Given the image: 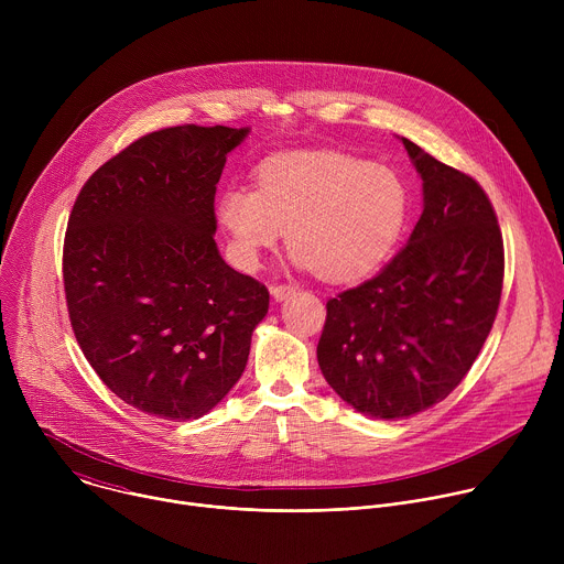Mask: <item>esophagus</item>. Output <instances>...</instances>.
Masks as SVG:
<instances>
[{
    "mask_svg": "<svg viewBox=\"0 0 564 564\" xmlns=\"http://www.w3.org/2000/svg\"><path fill=\"white\" fill-rule=\"evenodd\" d=\"M294 294V288L292 285H272V296L274 301H285Z\"/></svg>",
    "mask_w": 564,
    "mask_h": 564,
    "instance_id": "1",
    "label": "esophagus"
}]
</instances>
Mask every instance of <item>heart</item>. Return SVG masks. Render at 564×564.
Wrapping results in <instances>:
<instances>
[{
  "label": "heart",
  "mask_w": 564,
  "mask_h": 564,
  "mask_svg": "<svg viewBox=\"0 0 564 564\" xmlns=\"http://www.w3.org/2000/svg\"><path fill=\"white\" fill-rule=\"evenodd\" d=\"M216 214L240 268H259L288 231L296 268L355 283L381 270L399 248L411 194L390 167L346 153L292 151L265 160L254 192L225 187Z\"/></svg>",
  "instance_id": "1"
}]
</instances>
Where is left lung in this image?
I'll return each mask as SVG.
<instances>
[{
	"label": "left lung",
	"instance_id": "left-lung-1",
	"mask_svg": "<svg viewBox=\"0 0 564 564\" xmlns=\"http://www.w3.org/2000/svg\"><path fill=\"white\" fill-rule=\"evenodd\" d=\"M424 209L377 276L328 301L318 368L357 413L404 420L446 399L470 370L498 314L505 246L470 176L409 138Z\"/></svg>",
	"mask_w": 564,
	"mask_h": 564
}]
</instances>
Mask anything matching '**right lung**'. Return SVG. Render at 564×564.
<instances>
[{
    "label": "right lung",
    "instance_id": "1",
    "mask_svg": "<svg viewBox=\"0 0 564 564\" xmlns=\"http://www.w3.org/2000/svg\"><path fill=\"white\" fill-rule=\"evenodd\" d=\"M250 127L160 129L79 192L64 236L75 339L124 404L172 422L207 415L246 370L270 307L214 240L227 153Z\"/></svg>",
    "mask_w": 564,
    "mask_h": 564
}]
</instances>
